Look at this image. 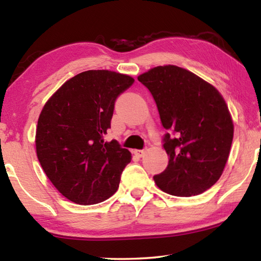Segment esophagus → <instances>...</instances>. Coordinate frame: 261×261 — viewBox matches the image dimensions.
Instances as JSON below:
<instances>
[{"label":"esophagus","mask_w":261,"mask_h":261,"mask_svg":"<svg viewBox=\"0 0 261 261\" xmlns=\"http://www.w3.org/2000/svg\"><path fill=\"white\" fill-rule=\"evenodd\" d=\"M146 153V149H140V150H135V154L138 157H142Z\"/></svg>","instance_id":"34e87169"}]
</instances>
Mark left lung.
I'll use <instances>...</instances> for the list:
<instances>
[{
	"instance_id": "8db88e82",
	"label": "left lung",
	"mask_w": 261,
	"mask_h": 261,
	"mask_svg": "<svg viewBox=\"0 0 261 261\" xmlns=\"http://www.w3.org/2000/svg\"><path fill=\"white\" fill-rule=\"evenodd\" d=\"M157 104L169 157L153 176L160 190L175 196L198 195L219 180L228 162L233 122L216 88L192 71L166 65L141 74Z\"/></svg>"
}]
</instances>
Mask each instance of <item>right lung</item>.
Returning <instances> with one entry per match:
<instances>
[{
  "label": "right lung",
  "mask_w": 261,
  "mask_h": 261,
  "mask_svg": "<svg viewBox=\"0 0 261 261\" xmlns=\"http://www.w3.org/2000/svg\"><path fill=\"white\" fill-rule=\"evenodd\" d=\"M135 80L111 70L74 76L48 99L38 119L36 150L53 185L69 201L101 203L118 191L131 152L104 141L114 103Z\"/></svg>",
  "instance_id": "obj_1"
}]
</instances>
